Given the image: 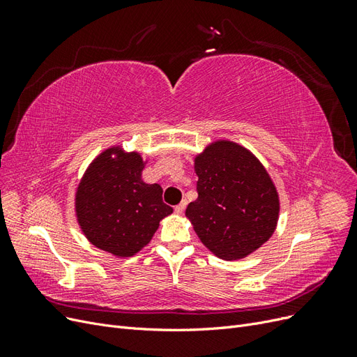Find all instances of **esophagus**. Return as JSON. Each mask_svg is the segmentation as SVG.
<instances>
[{
	"mask_svg": "<svg viewBox=\"0 0 357 357\" xmlns=\"http://www.w3.org/2000/svg\"><path fill=\"white\" fill-rule=\"evenodd\" d=\"M186 205H188L186 201H181L178 205H176V213L183 214V211H185V208H186Z\"/></svg>",
	"mask_w": 357,
	"mask_h": 357,
	"instance_id": "1",
	"label": "esophagus"
}]
</instances>
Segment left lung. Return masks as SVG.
Returning <instances> with one entry per match:
<instances>
[{
  "label": "left lung",
  "instance_id": "obj_1",
  "mask_svg": "<svg viewBox=\"0 0 357 357\" xmlns=\"http://www.w3.org/2000/svg\"><path fill=\"white\" fill-rule=\"evenodd\" d=\"M198 198L186 218L201 243L223 261L257 250L274 234L280 199L268 171L250 150L219 139L195 158Z\"/></svg>",
  "mask_w": 357,
  "mask_h": 357
}]
</instances>
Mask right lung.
I'll return each mask as SVG.
<instances>
[{
	"mask_svg": "<svg viewBox=\"0 0 357 357\" xmlns=\"http://www.w3.org/2000/svg\"><path fill=\"white\" fill-rule=\"evenodd\" d=\"M138 152L113 146L96 156L75 192V215L86 238L116 257H131L147 245L159 222L172 213L162 188L142 178Z\"/></svg>",
	"mask_w": 357,
	"mask_h": 357,
	"instance_id": "obj_1",
	"label": "right lung"
}]
</instances>
